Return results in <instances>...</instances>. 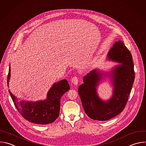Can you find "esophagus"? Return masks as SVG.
<instances>
[{
	"label": "esophagus",
	"mask_w": 146,
	"mask_h": 146,
	"mask_svg": "<svg viewBox=\"0 0 146 146\" xmlns=\"http://www.w3.org/2000/svg\"><path fill=\"white\" fill-rule=\"evenodd\" d=\"M72 83L73 84L75 85H77L78 84V78L77 76H74L72 78Z\"/></svg>",
	"instance_id": "obj_1"
}]
</instances>
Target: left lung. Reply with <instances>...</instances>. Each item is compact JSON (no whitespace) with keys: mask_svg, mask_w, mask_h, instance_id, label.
<instances>
[{"mask_svg":"<svg viewBox=\"0 0 146 146\" xmlns=\"http://www.w3.org/2000/svg\"><path fill=\"white\" fill-rule=\"evenodd\" d=\"M108 59L118 63L108 74L113 84L112 96L107 101L102 100L97 87L103 75L98 70H92L84 77V83L78 92L85 113L93 120H108L121 113L125 107L135 80L132 55L121 40L116 42L107 54Z\"/></svg>","mask_w":146,"mask_h":146,"instance_id":"8db88e82","label":"left lung"}]
</instances>
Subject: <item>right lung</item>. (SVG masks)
I'll use <instances>...</instances> for the list:
<instances>
[{"label": "right lung", "instance_id": "obj_1", "mask_svg": "<svg viewBox=\"0 0 146 146\" xmlns=\"http://www.w3.org/2000/svg\"><path fill=\"white\" fill-rule=\"evenodd\" d=\"M10 78V65L7 77L9 87ZM70 89L65 79L54 83L47 94L46 100L33 102L20 101L9 90L13 101L18 112L27 120L38 124L53 123L59 116L60 100L62 95Z\"/></svg>", "mask_w": 146, "mask_h": 146}]
</instances>
